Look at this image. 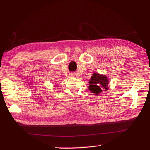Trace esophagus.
<instances>
[{
	"mask_svg": "<svg viewBox=\"0 0 150 150\" xmlns=\"http://www.w3.org/2000/svg\"><path fill=\"white\" fill-rule=\"evenodd\" d=\"M70 77H76V73H70Z\"/></svg>",
	"mask_w": 150,
	"mask_h": 150,
	"instance_id": "esophagus-1",
	"label": "esophagus"
}]
</instances>
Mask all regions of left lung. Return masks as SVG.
<instances>
[{"label":"left lung","mask_w":150,"mask_h":150,"mask_svg":"<svg viewBox=\"0 0 150 150\" xmlns=\"http://www.w3.org/2000/svg\"><path fill=\"white\" fill-rule=\"evenodd\" d=\"M88 89L95 95H98L103 91H106L109 87V79L105 75H101L98 73H94L89 80Z\"/></svg>","instance_id":"1"}]
</instances>
